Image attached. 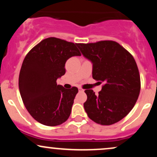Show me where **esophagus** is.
Masks as SVG:
<instances>
[{
  "instance_id": "esophagus-1",
  "label": "esophagus",
  "mask_w": 157,
  "mask_h": 157,
  "mask_svg": "<svg viewBox=\"0 0 157 157\" xmlns=\"http://www.w3.org/2000/svg\"><path fill=\"white\" fill-rule=\"evenodd\" d=\"M78 89H79V91H80V92H83L84 91V90L82 89V88H78Z\"/></svg>"
}]
</instances>
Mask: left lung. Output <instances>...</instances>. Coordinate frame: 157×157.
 <instances>
[{
  "mask_svg": "<svg viewBox=\"0 0 157 157\" xmlns=\"http://www.w3.org/2000/svg\"><path fill=\"white\" fill-rule=\"evenodd\" d=\"M77 46L92 63L93 79L104 82L98 95L91 89L85 91V111L91 120L100 125L116 123L130 112L140 94V77L136 61L114 41L78 44Z\"/></svg>",
  "mask_w": 157,
  "mask_h": 157,
  "instance_id": "1",
  "label": "left lung"
}]
</instances>
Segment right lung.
I'll return each mask as SVG.
<instances>
[{
  "label": "right lung",
  "mask_w": 157,
  "mask_h": 157,
  "mask_svg": "<svg viewBox=\"0 0 157 157\" xmlns=\"http://www.w3.org/2000/svg\"><path fill=\"white\" fill-rule=\"evenodd\" d=\"M77 44L48 37L30 50L19 75V90L27 111L43 125L56 126L71 114L76 87L64 89L57 80L66 73L65 64L74 56H80Z\"/></svg>",
  "instance_id": "1"
}]
</instances>
